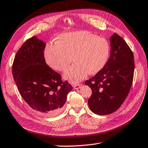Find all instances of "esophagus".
<instances>
[{
    "mask_svg": "<svg viewBox=\"0 0 148 148\" xmlns=\"http://www.w3.org/2000/svg\"><path fill=\"white\" fill-rule=\"evenodd\" d=\"M82 86L81 84H75V85H74L73 86V88L74 90H78L79 88H80L81 86Z\"/></svg>",
    "mask_w": 148,
    "mask_h": 148,
    "instance_id": "obj_1",
    "label": "esophagus"
}]
</instances>
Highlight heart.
Masks as SVG:
<instances>
[{
	"mask_svg": "<svg viewBox=\"0 0 148 148\" xmlns=\"http://www.w3.org/2000/svg\"><path fill=\"white\" fill-rule=\"evenodd\" d=\"M110 47L105 38L99 37L85 31L60 34L55 44L48 43L43 55L51 69L66 71L73 60L75 64L66 72L64 77L71 83H77L88 73H99L108 59Z\"/></svg>",
	"mask_w": 148,
	"mask_h": 148,
	"instance_id": "1",
	"label": "heart"
}]
</instances>
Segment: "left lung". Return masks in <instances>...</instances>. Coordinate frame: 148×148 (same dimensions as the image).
<instances>
[{
	"label": "left lung",
	"mask_w": 148,
	"mask_h": 148,
	"mask_svg": "<svg viewBox=\"0 0 148 148\" xmlns=\"http://www.w3.org/2000/svg\"><path fill=\"white\" fill-rule=\"evenodd\" d=\"M110 40L108 62L94 77L85 81L92 90L89 107L98 115H108L118 110L127 97L133 81L134 60L131 49L116 33Z\"/></svg>",
	"instance_id": "8db88e82"
}]
</instances>
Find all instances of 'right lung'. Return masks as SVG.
Returning a JSON list of instances; mask_svg holds the SVG:
<instances>
[{"mask_svg":"<svg viewBox=\"0 0 148 148\" xmlns=\"http://www.w3.org/2000/svg\"><path fill=\"white\" fill-rule=\"evenodd\" d=\"M45 45L36 36L27 39L17 51L12 75L20 95L30 107L51 116L60 112L73 87L46 64Z\"/></svg>","mask_w":148,"mask_h":148,"instance_id":"right-lung-1","label":"right lung"}]
</instances>
